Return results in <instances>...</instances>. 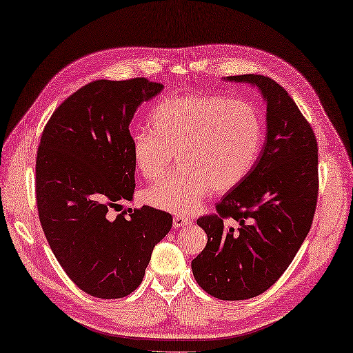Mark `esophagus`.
I'll list each match as a JSON object with an SVG mask.
<instances>
[{"label":"esophagus","instance_id":"esophagus-1","mask_svg":"<svg viewBox=\"0 0 353 353\" xmlns=\"http://www.w3.org/2000/svg\"><path fill=\"white\" fill-rule=\"evenodd\" d=\"M190 223H192L191 219L188 216L184 214H175L174 216V228H182V226H188Z\"/></svg>","mask_w":353,"mask_h":353}]
</instances>
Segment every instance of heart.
Returning a JSON list of instances; mask_svg holds the SVG:
<instances>
[{
	"label": "heart",
	"instance_id": "b5f03b06",
	"mask_svg": "<svg viewBox=\"0 0 353 353\" xmlns=\"http://www.w3.org/2000/svg\"><path fill=\"white\" fill-rule=\"evenodd\" d=\"M150 131L131 139V157L148 181L162 178L176 153L179 169L144 192L153 208L176 214L197 209L212 191L239 185L263 141V118L247 99L217 94H175L150 112Z\"/></svg>",
	"mask_w": 353,
	"mask_h": 353
}]
</instances>
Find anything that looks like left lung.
Returning a JSON list of instances; mask_svg holds the SVG:
<instances>
[{
    "label": "left lung",
    "mask_w": 353,
    "mask_h": 353,
    "mask_svg": "<svg viewBox=\"0 0 353 353\" xmlns=\"http://www.w3.org/2000/svg\"><path fill=\"white\" fill-rule=\"evenodd\" d=\"M226 80L261 92L265 141L245 179L217 203V213L197 221L208 244L191 269L209 295L241 301L273 286L307 238L319 197V145L294 99L273 79L244 74Z\"/></svg>",
    "instance_id": "left-lung-1"
}]
</instances>
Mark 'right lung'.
<instances>
[{"label": "right lung", "mask_w": 353, "mask_h": 353, "mask_svg": "<svg viewBox=\"0 0 353 353\" xmlns=\"http://www.w3.org/2000/svg\"><path fill=\"white\" fill-rule=\"evenodd\" d=\"M163 89L145 77L96 80L72 93L48 121L36 156V204L55 259L83 292L130 295L172 216L143 205L119 210L136 188L130 123Z\"/></svg>", "instance_id": "1"}]
</instances>
